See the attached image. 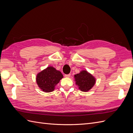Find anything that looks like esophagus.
<instances>
[{
  "label": "esophagus",
  "instance_id": "obj_1",
  "mask_svg": "<svg viewBox=\"0 0 133 133\" xmlns=\"http://www.w3.org/2000/svg\"><path fill=\"white\" fill-rule=\"evenodd\" d=\"M64 76H65L66 78H69L70 76V74H65V75Z\"/></svg>",
  "mask_w": 133,
  "mask_h": 133
}]
</instances>
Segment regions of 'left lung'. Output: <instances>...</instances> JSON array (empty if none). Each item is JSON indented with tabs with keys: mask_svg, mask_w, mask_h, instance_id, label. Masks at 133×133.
I'll return each instance as SVG.
<instances>
[{
	"mask_svg": "<svg viewBox=\"0 0 133 133\" xmlns=\"http://www.w3.org/2000/svg\"><path fill=\"white\" fill-rule=\"evenodd\" d=\"M76 85L82 91H88L93 87L96 79L87 70H82L79 73L74 75Z\"/></svg>",
	"mask_w": 133,
	"mask_h": 133,
	"instance_id": "1",
	"label": "left lung"
}]
</instances>
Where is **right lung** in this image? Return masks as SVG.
Here are the masks:
<instances>
[{
  "label": "right lung",
  "mask_w": 133,
  "mask_h": 133,
  "mask_svg": "<svg viewBox=\"0 0 133 133\" xmlns=\"http://www.w3.org/2000/svg\"><path fill=\"white\" fill-rule=\"evenodd\" d=\"M63 78L61 72L53 66H49L37 74L36 81L42 91L49 92L54 90L55 85Z\"/></svg>",
  "instance_id": "1"
}]
</instances>
